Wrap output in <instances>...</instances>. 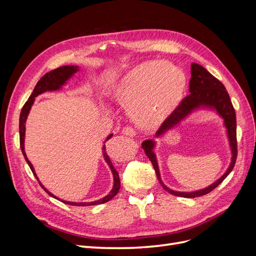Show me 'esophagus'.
Returning <instances> with one entry per match:
<instances>
[{
	"label": "esophagus",
	"mask_w": 256,
	"mask_h": 256,
	"mask_svg": "<svg viewBox=\"0 0 256 256\" xmlns=\"http://www.w3.org/2000/svg\"><path fill=\"white\" fill-rule=\"evenodd\" d=\"M122 134L132 138V136H136V131H134V129L132 127H124L122 129Z\"/></svg>",
	"instance_id": "esophagus-1"
}]
</instances>
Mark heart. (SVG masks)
<instances>
[{
  "label": "heart",
  "mask_w": 256,
  "mask_h": 256,
  "mask_svg": "<svg viewBox=\"0 0 256 256\" xmlns=\"http://www.w3.org/2000/svg\"><path fill=\"white\" fill-rule=\"evenodd\" d=\"M188 88V78L168 62H143L109 84L108 95L128 106L138 125L154 128L164 124L180 106Z\"/></svg>",
  "instance_id": "b5f03b06"
}]
</instances>
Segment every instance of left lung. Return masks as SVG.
Returning a JSON list of instances; mask_svg holds the SVG:
<instances>
[{
    "mask_svg": "<svg viewBox=\"0 0 256 256\" xmlns=\"http://www.w3.org/2000/svg\"><path fill=\"white\" fill-rule=\"evenodd\" d=\"M189 92L190 95L186 97L180 106L177 108V110L170 116V118L162 124L161 127L158 129L154 138L162 137L166 134L168 130L179 126V124L193 112L200 108H207L214 110L220 117L224 120V124L226 127L228 140L230 144V149L232 154L231 164L228 170L219 180H217L210 186L196 192H176L170 190L160 180L158 160L154 150L156 149V142L154 138L145 140L142 143V147L146 154V156L152 161V166L156 171L158 180L162 187L168 193H171L176 196L193 198L196 196H202L212 191L216 187L226 180L228 175L233 170L236 157H237V141H236V114L234 106L232 104L230 98L226 88L224 85L214 76L208 72L206 69L198 64H191V79L189 83Z\"/></svg>",
    "mask_w": 256,
    "mask_h": 256,
    "instance_id": "left-lung-1",
    "label": "left lung"
}]
</instances>
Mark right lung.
<instances>
[{
  "label": "right lung",
  "mask_w": 256,
  "mask_h": 256,
  "mask_svg": "<svg viewBox=\"0 0 256 256\" xmlns=\"http://www.w3.org/2000/svg\"><path fill=\"white\" fill-rule=\"evenodd\" d=\"M79 72V66H62V67H58L56 69H54V70H51L49 72L46 74L42 78L37 82L36 86L33 90L32 94H30V98L28 99V102H26V104L23 106L22 110H21V113H20V120H19V131H20V147H21V150H22V154L23 156H24V159L26 160L28 164L30 166V168L32 170V172L34 174V176L36 177V180H38V182L40 184V186L42 187V189L48 193V194L54 198H58L60 200V202H63L65 204H68V205H72V206H92V205H98V204H104L106 202H108V200H110L111 198H113L116 194H118V191H120V176H118V173L116 170L114 168L112 162L109 158V156H108L106 152V144L102 146V154H104V161L108 164V166H109V168H111V172H112V175H113V188L112 190L110 191V193L108 196H104L102 198H99L97 200H94V202H81V203H76V202H68V200H60L58 198V196H56L54 194H52L51 192H49L47 189H46L44 186L42 184V182H40V180H38V177L35 173V170L32 166V164H30V160L28 159L26 157V150H24V138H26V118H28V115L30 111V108H32L34 102H35V97H37L38 95L42 94V92H52V90H58L62 88V86L63 85L66 84V82L72 78V76ZM112 134H109L106 136V138L104 140V143H106L109 138H112Z\"/></svg>",
  "instance_id": "obj_1"
}]
</instances>
